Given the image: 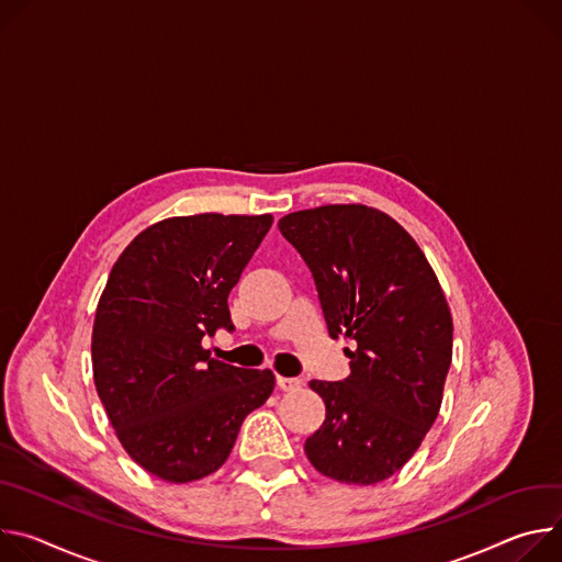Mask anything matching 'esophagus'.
<instances>
[{
	"mask_svg": "<svg viewBox=\"0 0 562 562\" xmlns=\"http://www.w3.org/2000/svg\"><path fill=\"white\" fill-rule=\"evenodd\" d=\"M277 384H279L281 391H299L303 382H301L299 378H281V375H279V378H277Z\"/></svg>",
	"mask_w": 562,
	"mask_h": 562,
	"instance_id": "esophagus-1",
	"label": "esophagus"
}]
</instances>
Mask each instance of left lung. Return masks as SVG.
I'll list each match as a JSON object with an SVG mask.
<instances>
[{"mask_svg":"<svg viewBox=\"0 0 562 562\" xmlns=\"http://www.w3.org/2000/svg\"><path fill=\"white\" fill-rule=\"evenodd\" d=\"M281 234L313 272L333 339L352 350L341 382H310L326 419L305 440L319 473L375 484L400 471L440 413L453 322L438 277L411 234L366 205L288 214Z\"/></svg>","mask_w":562,"mask_h":562,"instance_id":"1","label":"left lung"}]
</instances>
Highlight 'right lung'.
Segmentation results:
<instances>
[{
	"label": "right lung",
	"instance_id": "add662e5",
	"mask_svg": "<svg viewBox=\"0 0 562 562\" xmlns=\"http://www.w3.org/2000/svg\"><path fill=\"white\" fill-rule=\"evenodd\" d=\"M270 225V214L167 218L109 274L91 337L95 391L124 451L160 480L221 469L243 419L274 391L272 370L223 363L201 344L234 330L229 290Z\"/></svg>",
	"mask_w": 562,
	"mask_h": 562
}]
</instances>
